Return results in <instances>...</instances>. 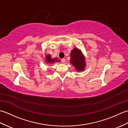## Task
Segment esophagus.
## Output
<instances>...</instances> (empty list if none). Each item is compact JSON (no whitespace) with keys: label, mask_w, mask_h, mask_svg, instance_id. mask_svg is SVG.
<instances>
[{"label":"esophagus","mask_w":128,"mask_h":128,"mask_svg":"<svg viewBox=\"0 0 128 128\" xmlns=\"http://www.w3.org/2000/svg\"><path fill=\"white\" fill-rule=\"evenodd\" d=\"M61 61L62 63H64V62H66V59H65L64 58H62V59H61Z\"/></svg>","instance_id":"obj_1"}]
</instances>
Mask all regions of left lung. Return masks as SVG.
I'll list each match as a JSON object with an SVG mask.
<instances>
[{
	"label": "left lung",
	"mask_w": 128,
	"mask_h": 128,
	"mask_svg": "<svg viewBox=\"0 0 128 128\" xmlns=\"http://www.w3.org/2000/svg\"><path fill=\"white\" fill-rule=\"evenodd\" d=\"M70 63L78 72L83 71L86 66L85 56L78 49L75 48L70 53Z\"/></svg>",
	"instance_id": "1"
}]
</instances>
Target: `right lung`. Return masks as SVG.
Segmentation results:
<instances>
[{
  "instance_id": "obj_1",
  "label": "right lung",
  "mask_w": 128,
  "mask_h": 128,
  "mask_svg": "<svg viewBox=\"0 0 128 128\" xmlns=\"http://www.w3.org/2000/svg\"><path fill=\"white\" fill-rule=\"evenodd\" d=\"M46 61L47 63H50V64H52L54 62H59L58 60V58H52L50 54H48L46 56Z\"/></svg>"
}]
</instances>
